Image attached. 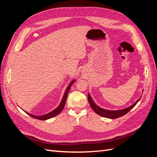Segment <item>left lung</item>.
<instances>
[{
  "mask_svg": "<svg viewBox=\"0 0 157 157\" xmlns=\"http://www.w3.org/2000/svg\"><path fill=\"white\" fill-rule=\"evenodd\" d=\"M140 99H139L138 100H137L132 105H131L130 107L128 108L121 109V110H118V111H108V110H105V109H101L99 107H98V105H96V104L94 103L93 100L92 99V98L89 94L88 96V102L95 113L101 117L109 118H112V119H115V118H119L123 115H126V113L129 112L131 109L136 105L137 103L140 101Z\"/></svg>",
  "mask_w": 157,
  "mask_h": 157,
  "instance_id": "left-lung-1",
  "label": "left lung"
}]
</instances>
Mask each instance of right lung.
Segmentation results:
<instances>
[{"mask_svg":"<svg viewBox=\"0 0 157 157\" xmlns=\"http://www.w3.org/2000/svg\"><path fill=\"white\" fill-rule=\"evenodd\" d=\"M75 82V80H73L72 82H71V84L69 85V86L67 88V89H66L65 90V92L64 94V96L62 98V100H61L59 105L57 107L55 110L52 111V112L46 114V115H42V116H35V115H31V114H29L27 113L28 115H29V116H31V117L34 118H36V119H39V120H40V121H45V120H47V119H49V118H51L52 117H56V115H58V114H59L61 111L63 110V109L65 105V102H66V99H67V95H68V93L69 92V90L71 88V85L73 84V83Z\"/></svg>","mask_w":157,"mask_h":157,"instance_id":"obj_1","label":"right lung"}]
</instances>
